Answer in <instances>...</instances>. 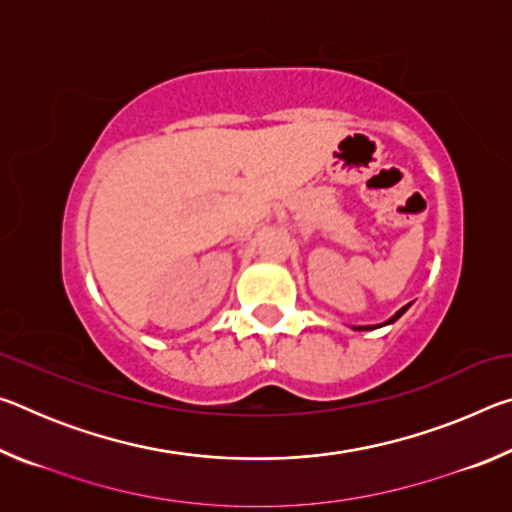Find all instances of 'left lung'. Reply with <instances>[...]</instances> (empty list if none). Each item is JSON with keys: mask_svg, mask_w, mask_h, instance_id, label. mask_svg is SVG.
<instances>
[{"mask_svg": "<svg viewBox=\"0 0 512 512\" xmlns=\"http://www.w3.org/2000/svg\"><path fill=\"white\" fill-rule=\"evenodd\" d=\"M409 307H411V302H409V305H404V307H402L400 311H395V314H393L391 318H388V320H386V323H379V325H363V327H354V329H377V327L391 325V323H395V320H397V318H400V316L404 314V311H406V309H409Z\"/></svg>", "mask_w": 512, "mask_h": 512, "instance_id": "obj_1", "label": "left lung"}]
</instances>
